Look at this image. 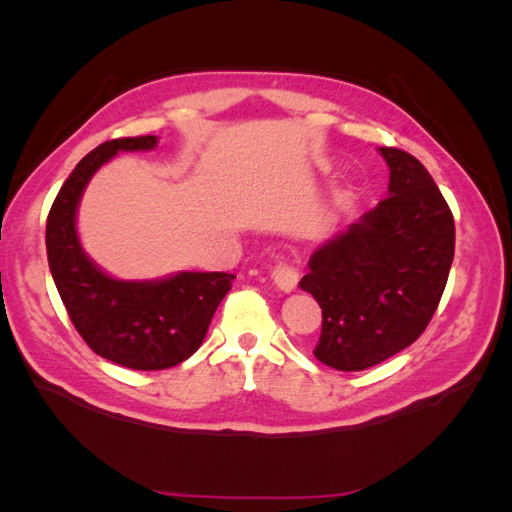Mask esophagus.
<instances>
[{
	"label": "esophagus",
	"instance_id": "1",
	"mask_svg": "<svg viewBox=\"0 0 512 512\" xmlns=\"http://www.w3.org/2000/svg\"><path fill=\"white\" fill-rule=\"evenodd\" d=\"M273 279H275V284H277L279 290L292 292V290L297 288V284H299V273H297L295 266L277 264L275 270H273Z\"/></svg>",
	"mask_w": 512,
	"mask_h": 512
}]
</instances>
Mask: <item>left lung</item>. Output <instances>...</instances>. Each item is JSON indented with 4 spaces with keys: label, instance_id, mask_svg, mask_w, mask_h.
<instances>
[{
    "label": "left lung",
    "instance_id": "obj_1",
    "mask_svg": "<svg viewBox=\"0 0 512 512\" xmlns=\"http://www.w3.org/2000/svg\"><path fill=\"white\" fill-rule=\"evenodd\" d=\"M378 151L387 198L314 250L299 281L323 312L314 356L339 372H361L416 341L453 264V215L429 171L402 149Z\"/></svg>",
    "mask_w": 512,
    "mask_h": 512
}]
</instances>
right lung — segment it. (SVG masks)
Wrapping results in <instances>:
<instances>
[{"label": "right lung", "instance_id": "add662e5", "mask_svg": "<svg viewBox=\"0 0 512 512\" xmlns=\"http://www.w3.org/2000/svg\"><path fill=\"white\" fill-rule=\"evenodd\" d=\"M158 136L116 138L90 151L63 182L48 215L46 248L54 284L76 332L92 350L129 369H167L202 345L235 275L182 273L123 281L85 255L76 233V209L92 176L118 151H149Z\"/></svg>", "mask_w": 512, "mask_h": 512}]
</instances>
